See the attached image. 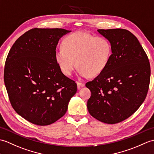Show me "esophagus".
Wrapping results in <instances>:
<instances>
[{
	"instance_id": "1",
	"label": "esophagus",
	"mask_w": 154,
	"mask_h": 154,
	"mask_svg": "<svg viewBox=\"0 0 154 154\" xmlns=\"http://www.w3.org/2000/svg\"><path fill=\"white\" fill-rule=\"evenodd\" d=\"M85 86V84L84 83H81V82H77V88L78 90H80V89L84 87Z\"/></svg>"
}]
</instances>
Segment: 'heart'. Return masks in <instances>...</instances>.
Returning a JSON list of instances; mask_svg holds the SVG:
<instances>
[{
    "label": "heart",
    "mask_w": 154,
    "mask_h": 154,
    "mask_svg": "<svg viewBox=\"0 0 154 154\" xmlns=\"http://www.w3.org/2000/svg\"><path fill=\"white\" fill-rule=\"evenodd\" d=\"M56 51L54 59L60 70L70 76L75 66L82 77H94L103 72L110 60L112 47L105 37L78 32L66 36Z\"/></svg>",
    "instance_id": "obj_1"
}]
</instances>
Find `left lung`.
Masks as SVG:
<instances>
[{
  "mask_svg": "<svg viewBox=\"0 0 154 154\" xmlns=\"http://www.w3.org/2000/svg\"><path fill=\"white\" fill-rule=\"evenodd\" d=\"M111 43L109 64L86 86L91 91L90 114L107 124L125 120L137 111L148 93L150 80L148 58L138 39L124 29H97Z\"/></svg>",
  "mask_w": 154,
  "mask_h": 154,
  "instance_id": "8db88e82",
  "label": "left lung"
}]
</instances>
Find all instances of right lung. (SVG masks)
I'll list each match as a JSON object with an SVG mask.
<instances>
[{"mask_svg": "<svg viewBox=\"0 0 154 154\" xmlns=\"http://www.w3.org/2000/svg\"><path fill=\"white\" fill-rule=\"evenodd\" d=\"M70 32L30 29L16 41L6 58L4 80L10 103L17 113L34 125L59 120L76 93V84L60 70L54 59L59 39Z\"/></svg>", "mask_w": 154, "mask_h": 154, "instance_id": "add662e5", "label": "right lung"}]
</instances>
